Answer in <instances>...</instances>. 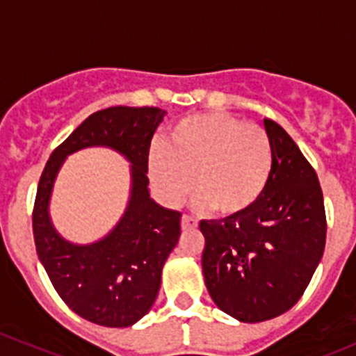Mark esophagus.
Masks as SVG:
<instances>
[{"label":"esophagus","instance_id":"1","mask_svg":"<svg viewBox=\"0 0 356 356\" xmlns=\"http://www.w3.org/2000/svg\"><path fill=\"white\" fill-rule=\"evenodd\" d=\"M181 227L184 229V231H188V229H195V227H198V220H195V218L184 215V217L181 218Z\"/></svg>","mask_w":356,"mask_h":356}]
</instances>
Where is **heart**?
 Here are the masks:
<instances>
[{
    "label": "heart",
    "mask_w": 356,
    "mask_h": 356,
    "mask_svg": "<svg viewBox=\"0 0 356 356\" xmlns=\"http://www.w3.org/2000/svg\"><path fill=\"white\" fill-rule=\"evenodd\" d=\"M272 165L264 129L227 113H204L182 118L167 132L161 152L149 160V179L167 204L181 203L195 184L198 207L238 217L264 196Z\"/></svg>",
    "instance_id": "obj_1"
}]
</instances>
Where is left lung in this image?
I'll return each instance as SVG.
<instances>
[{
  "label": "left lung",
  "instance_id": "8db88e82",
  "mask_svg": "<svg viewBox=\"0 0 356 356\" xmlns=\"http://www.w3.org/2000/svg\"><path fill=\"white\" fill-rule=\"evenodd\" d=\"M264 127L274 152L264 196L238 217L200 222L208 293L222 312L248 324L298 303L321 264L327 229L312 165L277 122L265 118Z\"/></svg>",
  "mask_w": 356,
  "mask_h": 356
}]
</instances>
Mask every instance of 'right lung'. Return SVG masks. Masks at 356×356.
Instances as JSON below:
<instances>
[{"label":"right lung","instance_id":"obj_1","mask_svg":"<svg viewBox=\"0 0 356 356\" xmlns=\"http://www.w3.org/2000/svg\"><path fill=\"white\" fill-rule=\"evenodd\" d=\"M167 111L153 106H110L89 115L51 153L38 186L32 229L35 251L56 293L92 324L129 327L155 303L161 268L181 236V213L149 195L152 138ZM86 147H108L131 163L128 207L102 240L68 242L49 215L52 188L66 158Z\"/></svg>","mask_w":356,"mask_h":356}]
</instances>
